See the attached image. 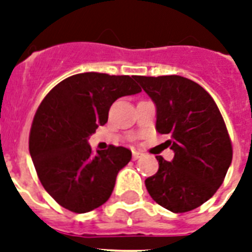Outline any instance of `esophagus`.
Here are the masks:
<instances>
[{"label": "esophagus", "mask_w": 252, "mask_h": 252, "mask_svg": "<svg viewBox=\"0 0 252 252\" xmlns=\"http://www.w3.org/2000/svg\"><path fill=\"white\" fill-rule=\"evenodd\" d=\"M141 157H142L141 152H137V150H133V152H132V158H133V159H138V158H141Z\"/></svg>", "instance_id": "esophagus-1"}]
</instances>
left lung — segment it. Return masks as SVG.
<instances>
[{"label": "left lung", "mask_w": 252, "mask_h": 252, "mask_svg": "<svg viewBox=\"0 0 252 252\" xmlns=\"http://www.w3.org/2000/svg\"><path fill=\"white\" fill-rule=\"evenodd\" d=\"M136 81L156 104V129L168 134L171 162L158 156V171L145 180L152 199L172 213L209 200L222 184L233 149L219 107L199 84L180 76Z\"/></svg>", "instance_id": "obj_1"}]
</instances>
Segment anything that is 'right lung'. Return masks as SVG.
<instances>
[{
  "instance_id": "obj_1",
  "label": "right lung",
  "mask_w": 252,
  "mask_h": 252,
  "mask_svg": "<svg viewBox=\"0 0 252 252\" xmlns=\"http://www.w3.org/2000/svg\"><path fill=\"white\" fill-rule=\"evenodd\" d=\"M129 76L81 73L43 99L30 133V154L43 187L61 207L86 213L110 199L119 171L132 158L123 146L93 154L89 138L108 120L116 99L138 94Z\"/></svg>"
}]
</instances>
